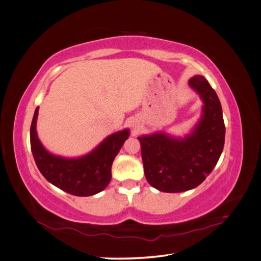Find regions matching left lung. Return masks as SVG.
<instances>
[{
  "label": "left lung",
  "mask_w": 261,
  "mask_h": 261,
  "mask_svg": "<svg viewBox=\"0 0 261 261\" xmlns=\"http://www.w3.org/2000/svg\"><path fill=\"white\" fill-rule=\"evenodd\" d=\"M202 99V114L193 132L184 138L165 133L137 137L142 146L145 177L164 193L196 188L217 164L225 144V123L217 94L201 75L188 82Z\"/></svg>",
  "instance_id": "left-lung-1"
}]
</instances>
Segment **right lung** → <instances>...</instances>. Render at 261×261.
I'll list each match as a JSON object with an SVG mask.
<instances>
[{
	"instance_id": "1",
	"label": "right lung",
	"mask_w": 261,
	"mask_h": 261,
	"mask_svg": "<svg viewBox=\"0 0 261 261\" xmlns=\"http://www.w3.org/2000/svg\"><path fill=\"white\" fill-rule=\"evenodd\" d=\"M37 115L39 107L31 125V149L37 168L46 180L68 194L81 197L95 195L109 186L113 161L128 138L129 129L114 133L85 156L65 158L44 148L36 133Z\"/></svg>"
}]
</instances>
